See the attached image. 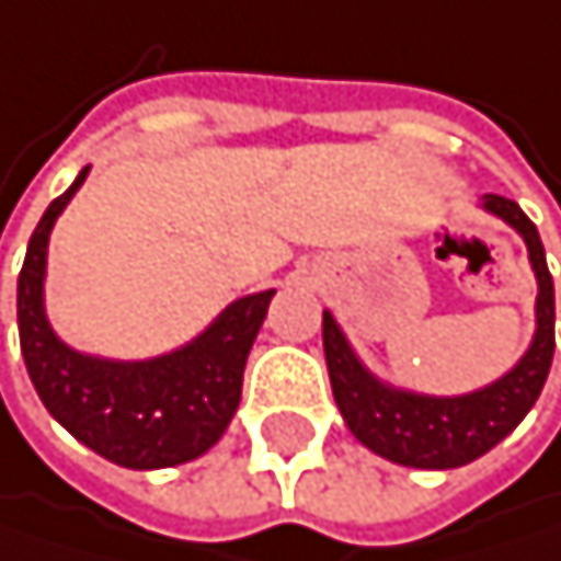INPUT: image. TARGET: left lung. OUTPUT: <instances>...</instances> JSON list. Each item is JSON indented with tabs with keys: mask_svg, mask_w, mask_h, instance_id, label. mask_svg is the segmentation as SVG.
I'll use <instances>...</instances> for the list:
<instances>
[{
	"mask_svg": "<svg viewBox=\"0 0 561 561\" xmlns=\"http://www.w3.org/2000/svg\"><path fill=\"white\" fill-rule=\"evenodd\" d=\"M482 210L505 220L528 250L536 271V334L525 354L492 385L468 394H422L381 381L357 357L347 334L324 311V360L331 391L351 435L375 455L404 468H461L508 438L539 401L556 354V287L539 230L515 201L485 193Z\"/></svg>",
	"mask_w": 561,
	"mask_h": 561,
	"instance_id": "obj_1",
	"label": "left lung"
}]
</instances>
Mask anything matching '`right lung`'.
<instances>
[{"label":"right lung","instance_id":"1","mask_svg":"<svg viewBox=\"0 0 561 561\" xmlns=\"http://www.w3.org/2000/svg\"><path fill=\"white\" fill-rule=\"evenodd\" d=\"M56 197L30 237L19 271V344L36 394L56 422L113 465L150 471L210 451L233 422L247 354L277 290L237 297L193 337L167 354L116 360L69 347L46 318L49 233L87 180Z\"/></svg>","mask_w":561,"mask_h":561}]
</instances>
